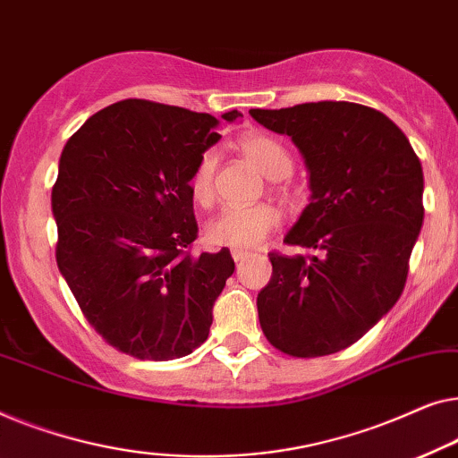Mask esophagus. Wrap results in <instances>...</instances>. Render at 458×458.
I'll return each instance as SVG.
<instances>
[{"label": "esophagus", "mask_w": 458, "mask_h": 458, "mask_svg": "<svg viewBox=\"0 0 458 458\" xmlns=\"http://www.w3.org/2000/svg\"><path fill=\"white\" fill-rule=\"evenodd\" d=\"M250 253H249V250H238V249H234V250H232V259H234L236 263H242L244 259H247V257H249Z\"/></svg>", "instance_id": "1"}]
</instances>
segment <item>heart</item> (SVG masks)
I'll list each match as a JSON object with an SVG mask.
<instances>
[{"mask_svg": "<svg viewBox=\"0 0 458 458\" xmlns=\"http://www.w3.org/2000/svg\"><path fill=\"white\" fill-rule=\"evenodd\" d=\"M238 149L242 156L269 180H282L291 176L293 157L278 139L263 132H250L238 140ZM220 157L214 149L201 153L192 167L189 178L191 197L201 205L209 208L216 199V172ZM282 211L272 203H257L250 208H226L220 216L205 228V238L214 247L230 249H253L266 241L272 232L280 226Z\"/></svg>", "mask_w": 458, "mask_h": 458, "instance_id": "heart-1", "label": "heart"}]
</instances>
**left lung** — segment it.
<instances>
[{
	"mask_svg": "<svg viewBox=\"0 0 458 458\" xmlns=\"http://www.w3.org/2000/svg\"><path fill=\"white\" fill-rule=\"evenodd\" d=\"M249 114L294 140L311 182V203L284 238L311 255L269 253L272 280L257 294L261 330L284 355H332L401 299L423 224L421 162L388 115L359 103Z\"/></svg>",
	"mask_w": 458,
	"mask_h": 458,
	"instance_id": "8db88e82",
	"label": "left lung"
}]
</instances>
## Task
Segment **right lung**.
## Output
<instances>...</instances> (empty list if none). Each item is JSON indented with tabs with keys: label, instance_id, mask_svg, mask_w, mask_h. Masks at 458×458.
Here are the masks:
<instances>
[{
	"label": "right lung",
	"instance_id": "1",
	"mask_svg": "<svg viewBox=\"0 0 458 458\" xmlns=\"http://www.w3.org/2000/svg\"><path fill=\"white\" fill-rule=\"evenodd\" d=\"M217 126L209 114L124 99L93 114L64 147L51 191L57 267L115 351L170 360L209 336L234 259L228 249L192 255L189 178L220 140Z\"/></svg>",
	"mask_w": 458,
	"mask_h": 458
}]
</instances>
